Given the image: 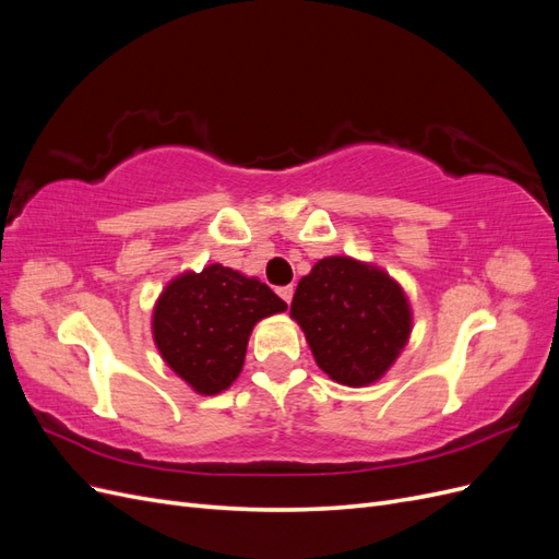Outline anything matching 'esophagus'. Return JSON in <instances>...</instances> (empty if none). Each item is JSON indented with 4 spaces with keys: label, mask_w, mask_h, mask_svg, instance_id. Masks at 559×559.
I'll return each mask as SVG.
<instances>
[{
    "label": "esophagus",
    "mask_w": 559,
    "mask_h": 559,
    "mask_svg": "<svg viewBox=\"0 0 559 559\" xmlns=\"http://www.w3.org/2000/svg\"><path fill=\"white\" fill-rule=\"evenodd\" d=\"M277 294H280L286 302H292V298H294V286H280Z\"/></svg>",
    "instance_id": "34e87169"
}]
</instances>
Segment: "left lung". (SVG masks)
<instances>
[{
	"mask_svg": "<svg viewBox=\"0 0 559 559\" xmlns=\"http://www.w3.org/2000/svg\"><path fill=\"white\" fill-rule=\"evenodd\" d=\"M292 317L306 331L317 366L347 386L384 376L411 335V308L382 270L347 257L314 263L298 282Z\"/></svg>",
	"mask_w": 559,
	"mask_h": 559,
	"instance_id": "obj_1",
	"label": "left lung"
}]
</instances>
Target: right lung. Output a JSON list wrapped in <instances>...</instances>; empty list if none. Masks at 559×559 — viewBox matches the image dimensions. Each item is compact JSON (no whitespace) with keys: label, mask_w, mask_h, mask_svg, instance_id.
Here are the masks:
<instances>
[{"label":"right lung","mask_w":559,"mask_h":559,"mask_svg":"<svg viewBox=\"0 0 559 559\" xmlns=\"http://www.w3.org/2000/svg\"><path fill=\"white\" fill-rule=\"evenodd\" d=\"M286 302L267 284L222 263L165 286L154 310V341L165 364L198 394H218L240 376L253 324Z\"/></svg>","instance_id":"add662e5"}]
</instances>
